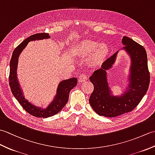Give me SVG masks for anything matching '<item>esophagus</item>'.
Returning <instances> with one entry per match:
<instances>
[{
    "label": "esophagus",
    "instance_id": "1",
    "mask_svg": "<svg viewBox=\"0 0 155 155\" xmlns=\"http://www.w3.org/2000/svg\"><path fill=\"white\" fill-rule=\"evenodd\" d=\"M87 76L85 74H80L79 77H78V81L80 82V83H84V82L86 81L87 80Z\"/></svg>",
    "mask_w": 155,
    "mask_h": 155
}]
</instances>
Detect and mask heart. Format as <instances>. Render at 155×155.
<instances>
[{
  "label": "heart",
  "instance_id": "1",
  "mask_svg": "<svg viewBox=\"0 0 155 155\" xmlns=\"http://www.w3.org/2000/svg\"><path fill=\"white\" fill-rule=\"evenodd\" d=\"M74 51L76 54L81 57H87L91 54V61L93 64H98L103 62L109 53V49L105 44L84 40L80 42L74 47Z\"/></svg>",
  "mask_w": 155,
  "mask_h": 155
}]
</instances>
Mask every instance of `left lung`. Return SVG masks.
Here are the masks:
<instances>
[{
	"mask_svg": "<svg viewBox=\"0 0 155 155\" xmlns=\"http://www.w3.org/2000/svg\"><path fill=\"white\" fill-rule=\"evenodd\" d=\"M123 48L131 58L130 84L127 92L120 97L111 96L107 78V71L110 69L116 58L117 52L107 58L102 68L95 71L89 78L94 85L89 103L93 109L100 116L115 117L132 111L139 104L147 93L150 83L145 49L127 37L123 38Z\"/></svg>",
	"mask_w": 155,
	"mask_h": 155,
	"instance_id": "8db88e82",
	"label": "left lung"
}]
</instances>
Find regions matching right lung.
I'll return each mask as SVG.
<instances>
[{
    "mask_svg": "<svg viewBox=\"0 0 155 155\" xmlns=\"http://www.w3.org/2000/svg\"><path fill=\"white\" fill-rule=\"evenodd\" d=\"M50 38L47 33H37L26 38L21 44L15 48L12 52V55L10 62V72H9V84L12 94L21 104L24 109L32 116L40 118H47L59 113L65 104L67 103L69 97V93L77 84V78H72L70 79L62 81L60 83L57 88V94L52 103L48 107L43 109L32 105L26 99L22 93L21 88L16 77V68H17L18 58L19 54L27 45L28 42L35 40Z\"/></svg>",
    "mask_w": 155,
    "mask_h": 155,
    "instance_id": "right-lung-1",
    "label": "right lung"
}]
</instances>
